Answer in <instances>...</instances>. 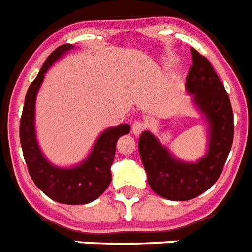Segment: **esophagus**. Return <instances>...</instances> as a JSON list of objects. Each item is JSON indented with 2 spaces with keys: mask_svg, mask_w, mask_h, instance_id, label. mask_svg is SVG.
<instances>
[{
  "mask_svg": "<svg viewBox=\"0 0 252 252\" xmlns=\"http://www.w3.org/2000/svg\"><path fill=\"white\" fill-rule=\"evenodd\" d=\"M145 129H146V123L142 122V120H137V122L133 123V126H132L133 134L138 136V134H141Z\"/></svg>",
  "mask_w": 252,
  "mask_h": 252,
  "instance_id": "esophagus-1",
  "label": "esophagus"
}]
</instances>
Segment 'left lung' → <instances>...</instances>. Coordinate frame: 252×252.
<instances>
[{"instance_id": "8db88e82", "label": "left lung", "mask_w": 252, "mask_h": 252, "mask_svg": "<svg viewBox=\"0 0 252 252\" xmlns=\"http://www.w3.org/2000/svg\"><path fill=\"white\" fill-rule=\"evenodd\" d=\"M193 64L186 76V88L210 124V147L198 163L176 160L150 132L141 133L138 151L149 185L169 200H189L214 185L222 172L234 136V119L224 84L204 55L190 49Z\"/></svg>"}]
</instances>
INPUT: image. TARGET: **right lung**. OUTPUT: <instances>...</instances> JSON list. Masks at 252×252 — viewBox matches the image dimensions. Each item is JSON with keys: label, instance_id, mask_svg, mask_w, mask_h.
I'll return each instance as SVG.
<instances>
[{"label": "right lung", "instance_id": "add662e5", "mask_svg": "<svg viewBox=\"0 0 252 252\" xmlns=\"http://www.w3.org/2000/svg\"><path fill=\"white\" fill-rule=\"evenodd\" d=\"M72 48L71 44H64L55 49L46 58L36 79L31 83L20 118L19 137L27 168L38 189L59 203L85 204L97 199L111 183L110 168L115 158L116 142L120 137L129 133L130 126L122 124L106 129L94 145L89 158L76 168H55L41 154L36 142L33 124L36 94L49 67L55 59Z\"/></svg>", "mask_w": 252, "mask_h": 252}]
</instances>
